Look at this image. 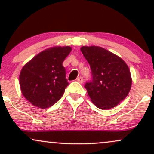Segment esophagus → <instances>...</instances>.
<instances>
[{
	"label": "esophagus",
	"instance_id": "1",
	"mask_svg": "<svg viewBox=\"0 0 154 154\" xmlns=\"http://www.w3.org/2000/svg\"><path fill=\"white\" fill-rule=\"evenodd\" d=\"M83 80H84V79H83L82 77H77V82H79V83H82Z\"/></svg>",
	"mask_w": 154,
	"mask_h": 154
}]
</instances>
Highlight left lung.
Instances as JSON below:
<instances>
[{"label": "left lung", "instance_id": "left-lung-1", "mask_svg": "<svg viewBox=\"0 0 154 154\" xmlns=\"http://www.w3.org/2000/svg\"><path fill=\"white\" fill-rule=\"evenodd\" d=\"M83 56L91 66L93 79L85 88L93 104L103 110L115 107L128 96L132 77L119 56L99 46H82Z\"/></svg>", "mask_w": 154, "mask_h": 154}]
</instances>
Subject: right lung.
<instances>
[{
    "label": "right lung",
    "mask_w": 154,
    "mask_h": 154,
    "mask_svg": "<svg viewBox=\"0 0 154 154\" xmlns=\"http://www.w3.org/2000/svg\"><path fill=\"white\" fill-rule=\"evenodd\" d=\"M71 51L70 46L47 48L22 67L19 75L20 89L33 106L47 109L62 97L69 85L62 63Z\"/></svg>",
    "instance_id": "right-lung-1"
}]
</instances>
